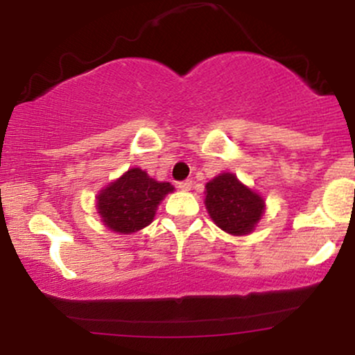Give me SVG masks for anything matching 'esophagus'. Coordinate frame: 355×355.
Listing matches in <instances>:
<instances>
[{"label": "esophagus", "instance_id": "1", "mask_svg": "<svg viewBox=\"0 0 355 355\" xmlns=\"http://www.w3.org/2000/svg\"><path fill=\"white\" fill-rule=\"evenodd\" d=\"M178 189H180L182 191H189L191 190V180H183L178 183Z\"/></svg>", "mask_w": 355, "mask_h": 355}]
</instances>
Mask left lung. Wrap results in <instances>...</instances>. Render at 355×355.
Instances as JSON below:
<instances>
[{"mask_svg":"<svg viewBox=\"0 0 355 355\" xmlns=\"http://www.w3.org/2000/svg\"><path fill=\"white\" fill-rule=\"evenodd\" d=\"M205 207L210 218L232 235H247L255 229L266 202L234 173H220L205 185Z\"/></svg>","mask_w":355,"mask_h":355,"instance_id":"obj_1","label":"left lung"}]
</instances>
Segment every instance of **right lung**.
<instances>
[{
  "instance_id": "add662e5",
  "label": "right lung",
  "mask_w": 355,
  "mask_h": 355,
  "mask_svg": "<svg viewBox=\"0 0 355 355\" xmlns=\"http://www.w3.org/2000/svg\"><path fill=\"white\" fill-rule=\"evenodd\" d=\"M172 191L168 182H157L141 168H130L100 191L96 209L110 230L133 234L152 223L158 203Z\"/></svg>"
}]
</instances>
